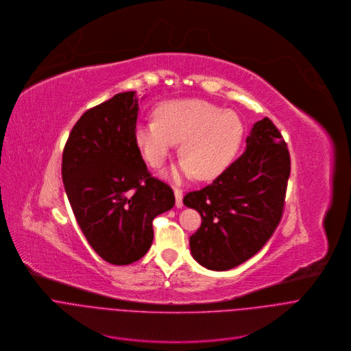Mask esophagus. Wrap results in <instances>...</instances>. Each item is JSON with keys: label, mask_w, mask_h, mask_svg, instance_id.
Returning <instances> with one entry per match:
<instances>
[{"label": "esophagus", "mask_w": 351, "mask_h": 351, "mask_svg": "<svg viewBox=\"0 0 351 351\" xmlns=\"http://www.w3.org/2000/svg\"><path fill=\"white\" fill-rule=\"evenodd\" d=\"M174 196H176V206L178 208H181L184 206V203H182V191L178 189V188H174Z\"/></svg>", "instance_id": "1"}]
</instances>
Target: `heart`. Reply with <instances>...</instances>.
<instances>
[{"label":"heart","instance_id":"heart-1","mask_svg":"<svg viewBox=\"0 0 351 351\" xmlns=\"http://www.w3.org/2000/svg\"><path fill=\"white\" fill-rule=\"evenodd\" d=\"M243 138V124L234 110L203 99H176L160 104L155 120L138 121L134 141L152 167H160L180 143L184 158L174 177L200 181L220 176L235 158Z\"/></svg>","mask_w":351,"mask_h":351}]
</instances>
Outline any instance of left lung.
<instances>
[{
    "instance_id": "8db88e82",
    "label": "left lung",
    "mask_w": 351,
    "mask_h": 351,
    "mask_svg": "<svg viewBox=\"0 0 351 351\" xmlns=\"http://www.w3.org/2000/svg\"><path fill=\"white\" fill-rule=\"evenodd\" d=\"M291 158L274 123L253 124L246 151L212 184L185 195L202 217L189 238L192 257L207 269L227 271L254 256L281 221Z\"/></svg>"
}]
</instances>
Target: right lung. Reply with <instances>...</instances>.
Here are the masks:
<instances>
[{
    "instance_id": "add662e5",
    "label": "right lung",
    "mask_w": 351,
    "mask_h": 351,
    "mask_svg": "<svg viewBox=\"0 0 351 351\" xmlns=\"http://www.w3.org/2000/svg\"><path fill=\"white\" fill-rule=\"evenodd\" d=\"M138 109L135 91L88 109L62 156V180L77 224L98 256L114 265L147 254L154 219L176 202L173 189L151 177L135 145Z\"/></svg>"
}]
</instances>
